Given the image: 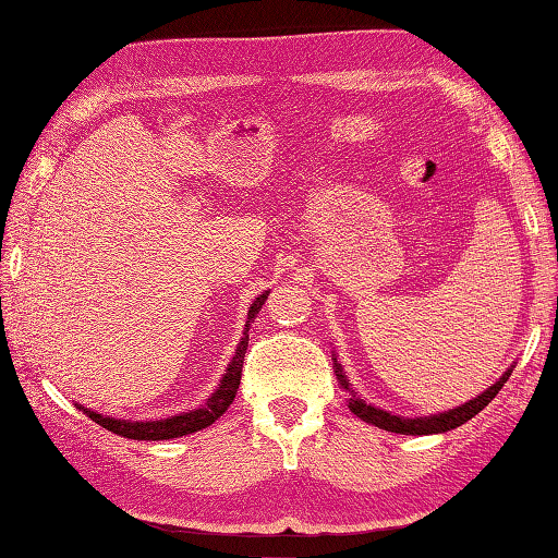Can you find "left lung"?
Instances as JSON below:
<instances>
[{
  "instance_id": "1",
  "label": "left lung",
  "mask_w": 558,
  "mask_h": 558,
  "mask_svg": "<svg viewBox=\"0 0 558 558\" xmlns=\"http://www.w3.org/2000/svg\"><path fill=\"white\" fill-rule=\"evenodd\" d=\"M331 360H333V373L338 385H341L345 391H351V399H348V409H351L360 421H365L369 425H377L381 430H389V433H399V435H435V433H447L452 428H460L462 423H466L469 418H474L478 411H484L490 401L496 399V395L504 385L508 381L512 367L510 365L504 375L498 377L496 385H490L482 395L464 401L462 407H454L450 411H442V413H430V416H416V418H407V416H397V413L385 411L379 407H373V403H367L363 397L357 395L353 389L351 379L343 373V365L341 360H338V353L331 351Z\"/></svg>"
}]
</instances>
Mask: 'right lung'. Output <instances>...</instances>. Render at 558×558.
I'll return each instance as SVG.
<instances>
[{"instance_id":"right-lung-1","label":"right lung","mask_w":558,"mask_h":558,"mask_svg":"<svg viewBox=\"0 0 558 558\" xmlns=\"http://www.w3.org/2000/svg\"><path fill=\"white\" fill-rule=\"evenodd\" d=\"M268 292L270 290H266L264 294H258V298L251 302L248 314H246L242 341L236 343V351H234L232 360H229V365L225 369L220 385H217V389L213 391L210 397H207L205 403H201L198 409L185 411V413H177V416L159 418V421H125V418L101 416V413H98V411L84 409L82 403H74V407L80 409V411H84L86 416H89L94 423L104 425L106 430H111L116 435H123V438H130V440H171V438H181V435H191V433H198V430L207 428V425H213L217 418L222 416V413L229 409V403H232L234 397H236L239 379H242L244 355H246V348H248V326L254 324L256 314L266 304Z\"/></svg>"}]
</instances>
